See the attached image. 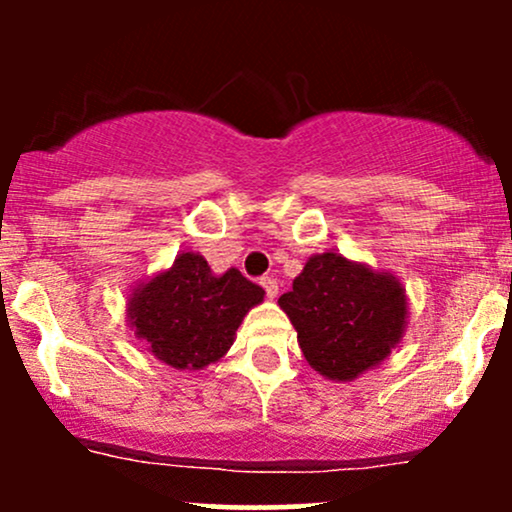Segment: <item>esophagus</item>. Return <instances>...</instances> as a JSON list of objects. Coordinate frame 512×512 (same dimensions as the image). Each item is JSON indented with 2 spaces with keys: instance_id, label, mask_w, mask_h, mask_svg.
Masks as SVG:
<instances>
[{
  "instance_id": "esophagus-1",
  "label": "esophagus",
  "mask_w": 512,
  "mask_h": 512,
  "mask_svg": "<svg viewBox=\"0 0 512 512\" xmlns=\"http://www.w3.org/2000/svg\"><path fill=\"white\" fill-rule=\"evenodd\" d=\"M260 284L264 293H267V298H276V293H279V284H276V279H272V276H264Z\"/></svg>"
}]
</instances>
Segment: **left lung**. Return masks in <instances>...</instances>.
<instances>
[{
  "instance_id": "8db88e82",
  "label": "left lung",
  "mask_w": 512,
  "mask_h": 512,
  "mask_svg": "<svg viewBox=\"0 0 512 512\" xmlns=\"http://www.w3.org/2000/svg\"><path fill=\"white\" fill-rule=\"evenodd\" d=\"M279 308L296 327L308 366L334 383H351L402 342L409 298L395 274L327 250L308 257Z\"/></svg>"
}]
</instances>
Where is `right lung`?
Listing matches in <instances>:
<instances>
[{
    "mask_svg": "<svg viewBox=\"0 0 512 512\" xmlns=\"http://www.w3.org/2000/svg\"><path fill=\"white\" fill-rule=\"evenodd\" d=\"M262 301L264 291L236 267L214 274L199 252L182 250L129 289L127 325L158 361L195 373L228 354L243 317Z\"/></svg>",
    "mask_w": 512,
    "mask_h": 512,
    "instance_id": "right-lung-1",
    "label": "right lung"
}]
</instances>
